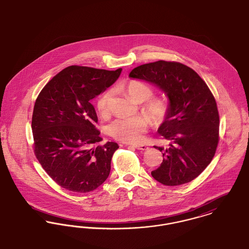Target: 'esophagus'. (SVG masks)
Returning a JSON list of instances; mask_svg holds the SVG:
<instances>
[{
	"label": "esophagus",
	"mask_w": 249,
	"mask_h": 249,
	"mask_svg": "<svg viewBox=\"0 0 249 249\" xmlns=\"http://www.w3.org/2000/svg\"><path fill=\"white\" fill-rule=\"evenodd\" d=\"M133 147H134L135 149H137V150H139V151H146V150H148V147L146 146V145H140V144H135V145H133Z\"/></svg>",
	"instance_id": "1"
}]
</instances>
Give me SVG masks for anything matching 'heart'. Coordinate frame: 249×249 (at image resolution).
<instances>
[{"label": "heart", "instance_id": "heart-1", "mask_svg": "<svg viewBox=\"0 0 249 249\" xmlns=\"http://www.w3.org/2000/svg\"><path fill=\"white\" fill-rule=\"evenodd\" d=\"M123 89L134 101H145L141 106L142 111L149 115L154 123H162L168 118L171 111L169 101L161 97L151 98L153 96V89L147 83L140 80H131L124 85ZM112 95L113 92L109 89L97 97L96 110L100 115L108 114ZM148 118L146 115H140L117 118L110 124L109 134L115 139L125 143H139L144 138L150 125Z\"/></svg>", "mask_w": 249, "mask_h": 249}]
</instances>
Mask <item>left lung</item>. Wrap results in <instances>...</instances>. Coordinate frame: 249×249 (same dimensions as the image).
Here are the masks:
<instances>
[{
  "instance_id": "1",
  "label": "left lung",
  "mask_w": 249,
  "mask_h": 249,
  "mask_svg": "<svg viewBox=\"0 0 249 249\" xmlns=\"http://www.w3.org/2000/svg\"><path fill=\"white\" fill-rule=\"evenodd\" d=\"M129 76L158 86L170 100V115L158 129L170 144L166 149L153 146L163 153V162L152 176L165 186L191 182L209 166L219 142V113L210 88L192 68L176 61L146 63Z\"/></svg>"
}]
</instances>
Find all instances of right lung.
I'll use <instances>...</instances> for the list:
<instances>
[{"instance_id":"obj_1","label":"right lung","mask_w":249,"mask_h":249,"mask_svg":"<svg viewBox=\"0 0 249 249\" xmlns=\"http://www.w3.org/2000/svg\"><path fill=\"white\" fill-rule=\"evenodd\" d=\"M122 69L68 66L40 91L32 115L34 153L46 173L63 189L85 193L108 178L115 142L102 141L91 99L110 87Z\"/></svg>"}]
</instances>
